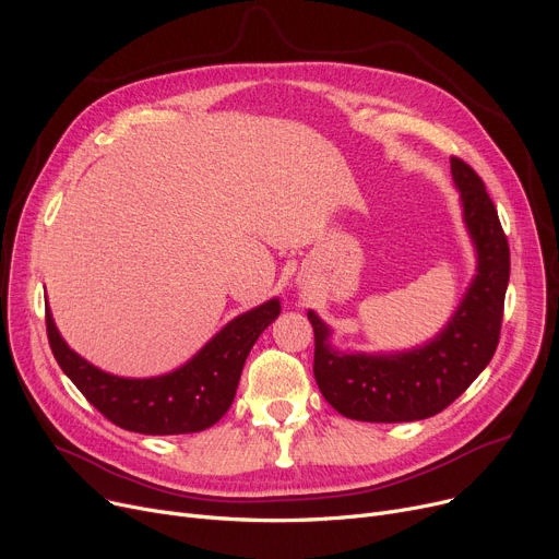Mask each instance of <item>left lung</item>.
<instances>
[{"mask_svg": "<svg viewBox=\"0 0 559 559\" xmlns=\"http://www.w3.org/2000/svg\"><path fill=\"white\" fill-rule=\"evenodd\" d=\"M464 222L478 251V274L449 326L424 348L396 356H346L329 344V326L312 310L314 380L340 415L399 424L428 419L449 407L489 365L501 337L510 247L496 205L472 165L451 156Z\"/></svg>", "mask_w": 559, "mask_h": 559, "instance_id": "left-lung-1", "label": "left lung"}]
</instances>
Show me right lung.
Returning <instances> with one entry per match:
<instances>
[{
	"instance_id": "right-lung-1",
	"label": "right lung",
	"mask_w": 559,
	"mask_h": 559,
	"mask_svg": "<svg viewBox=\"0 0 559 559\" xmlns=\"http://www.w3.org/2000/svg\"><path fill=\"white\" fill-rule=\"evenodd\" d=\"M278 314L281 304L272 299L235 317L188 365L158 378L110 376L63 342L49 308L45 321L56 362L108 421L142 435H186L226 415L251 346Z\"/></svg>"
}]
</instances>
